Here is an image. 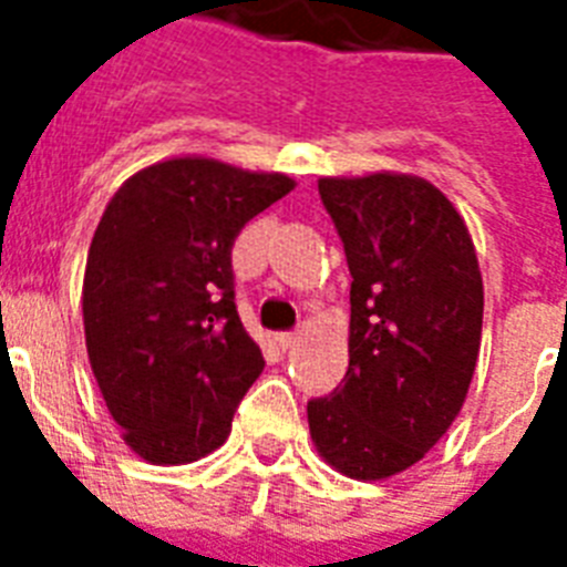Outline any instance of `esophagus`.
<instances>
[{
    "mask_svg": "<svg viewBox=\"0 0 567 567\" xmlns=\"http://www.w3.org/2000/svg\"><path fill=\"white\" fill-rule=\"evenodd\" d=\"M297 341H300V332H279V336H276V344L282 347V350H291Z\"/></svg>",
    "mask_w": 567,
    "mask_h": 567,
    "instance_id": "1",
    "label": "esophagus"
}]
</instances>
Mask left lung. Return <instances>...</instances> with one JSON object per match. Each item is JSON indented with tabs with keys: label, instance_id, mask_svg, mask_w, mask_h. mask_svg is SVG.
<instances>
[{
	"label": "left lung",
	"instance_id": "left-lung-1",
	"mask_svg": "<svg viewBox=\"0 0 567 567\" xmlns=\"http://www.w3.org/2000/svg\"><path fill=\"white\" fill-rule=\"evenodd\" d=\"M350 267V368L309 400L320 456L353 480L400 474L450 430L483 336V276L447 196L417 176L320 179Z\"/></svg>",
	"mask_w": 567,
	"mask_h": 567
}]
</instances>
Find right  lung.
I'll return each instance as SVG.
<instances>
[{"label": "right lung", "mask_w": 567, "mask_h": 567, "mask_svg": "<svg viewBox=\"0 0 567 567\" xmlns=\"http://www.w3.org/2000/svg\"><path fill=\"white\" fill-rule=\"evenodd\" d=\"M293 182L171 158L111 196L84 270V338L111 417L137 456L188 465L229 439L265 359L238 318L231 247Z\"/></svg>", "instance_id": "obj_1"}]
</instances>
